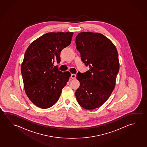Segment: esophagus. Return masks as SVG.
Listing matches in <instances>:
<instances>
[{"mask_svg": "<svg viewBox=\"0 0 147 147\" xmlns=\"http://www.w3.org/2000/svg\"><path fill=\"white\" fill-rule=\"evenodd\" d=\"M70 78L72 79H76V75H75V74H71V76H70Z\"/></svg>", "mask_w": 147, "mask_h": 147, "instance_id": "obj_1", "label": "esophagus"}]
</instances>
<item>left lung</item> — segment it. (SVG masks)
<instances>
[{"label":"left lung","instance_id":"1","mask_svg":"<svg viewBox=\"0 0 147 147\" xmlns=\"http://www.w3.org/2000/svg\"><path fill=\"white\" fill-rule=\"evenodd\" d=\"M76 44L82 61L90 69L77 74L80 85L75 96L82 107L95 109L107 100L114 89L119 68L117 51L113 43L100 33H79Z\"/></svg>","mask_w":147,"mask_h":147}]
</instances>
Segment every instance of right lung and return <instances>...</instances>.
Listing matches in <instances>:
<instances>
[{
	"mask_svg": "<svg viewBox=\"0 0 147 147\" xmlns=\"http://www.w3.org/2000/svg\"><path fill=\"white\" fill-rule=\"evenodd\" d=\"M72 32L49 33L33 41L26 49L21 72L26 94L38 107H51L58 100L70 77L62 72L55 61L60 62L61 51L70 45Z\"/></svg>",
	"mask_w": 147,
	"mask_h": 147,
	"instance_id": "right-lung-1",
	"label": "right lung"
}]
</instances>
